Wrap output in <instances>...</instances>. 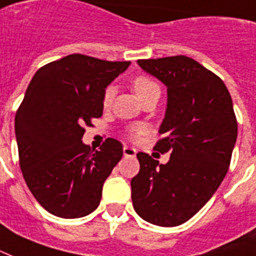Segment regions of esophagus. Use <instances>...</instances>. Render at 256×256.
<instances>
[{
	"mask_svg": "<svg viewBox=\"0 0 256 256\" xmlns=\"http://www.w3.org/2000/svg\"><path fill=\"white\" fill-rule=\"evenodd\" d=\"M123 154L126 157H134L137 154V150L134 149V148L130 146H123Z\"/></svg>",
	"mask_w": 256,
	"mask_h": 256,
	"instance_id": "1",
	"label": "esophagus"
}]
</instances>
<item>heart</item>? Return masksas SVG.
Here are the masks:
<instances>
[{
    "mask_svg": "<svg viewBox=\"0 0 256 256\" xmlns=\"http://www.w3.org/2000/svg\"><path fill=\"white\" fill-rule=\"evenodd\" d=\"M132 86H133L134 92L137 94V96L140 99L142 100L146 94H149L150 92H154V90H160V86L157 84L156 81H153L152 78H149L146 76H138L132 82ZM114 94H115V88L114 86H107L106 90H104L103 94V106L104 107H110L114 100ZM146 133V128L144 124H134L132 128H128V136L132 140H138L141 138L144 134Z\"/></svg>",
    "mask_w": 256,
    "mask_h": 256,
    "instance_id": "b5f03b06",
    "label": "heart"
}]
</instances>
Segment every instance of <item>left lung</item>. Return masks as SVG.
I'll return each instance as SVG.
<instances>
[{
	"mask_svg": "<svg viewBox=\"0 0 256 256\" xmlns=\"http://www.w3.org/2000/svg\"><path fill=\"white\" fill-rule=\"evenodd\" d=\"M138 65L166 86V110L157 141L160 162L137 153L132 179L134 210L158 226L186 222L213 196L228 172L238 138L232 98L213 72L186 56L140 60Z\"/></svg>",
	"mask_w": 256,
	"mask_h": 256,
	"instance_id": "obj_1",
	"label": "left lung"
}]
</instances>
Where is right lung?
Wrapping results in <instances>:
<instances>
[{"mask_svg":"<svg viewBox=\"0 0 256 256\" xmlns=\"http://www.w3.org/2000/svg\"><path fill=\"white\" fill-rule=\"evenodd\" d=\"M128 65L72 54L32 77L14 118L18 162L32 196L51 214L78 218L99 206L123 146L107 138L90 150L84 126L103 115L104 90Z\"/></svg>","mask_w":256,"mask_h":256,"instance_id":"right-lung-1","label":"right lung"}]
</instances>
